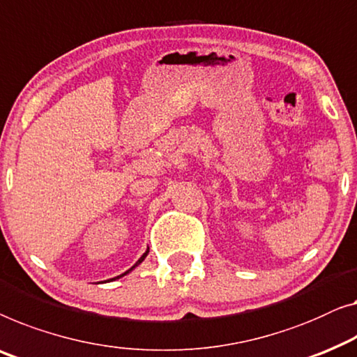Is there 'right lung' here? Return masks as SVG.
<instances>
[{"label":"right lung","instance_id":"obj_1","mask_svg":"<svg viewBox=\"0 0 357 357\" xmlns=\"http://www.w3.org/2000/svg\"><path fill=\"white\" fill-rule=\"evenodd\" d=\"M148 252H149V250H148L146 252H143V256L140 257V259H138V261H137V264H135V266H133V267H130V268H128V271H127V272H123V273H122V275H119V277H116V278H121V277H123V275H127V273H128V272H132V271H133V268H135V267H137L138 264H142V262L144 261V257H146V256H148ZM112 280H114V278H112Z\"/></svg>","mask_w":357,"mask_h":357}]
</instances>
